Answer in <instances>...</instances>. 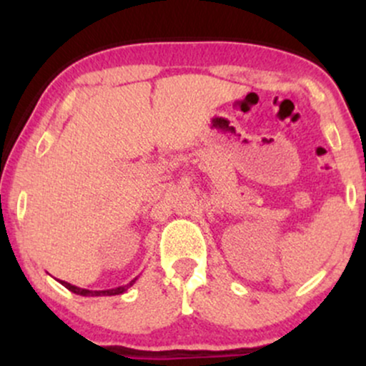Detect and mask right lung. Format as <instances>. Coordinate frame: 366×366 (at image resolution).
<instances>
[{
    "mask_svg": "<svg viewBox=\"0 0 366 366\" xmlns=\"http://www.w3.org/2000/svg\"><path fill=\"white\" fill-rule=\"evenodd\" d=\"M137 280V277L134 280H130L129 284L125 285H120V287H115V289H107V291H89V289H82V287H77V285H72L69 282H65V280H58L63 287H66L69 291H72L74 294H79V296H117V294H124L130 285H134V282Z\"/></svg>",
    "mask_w": 366,
    "mask_h": 366,
    "instance_id": "right-lung-1",
    "label": "right lung"
}]
</instances>
